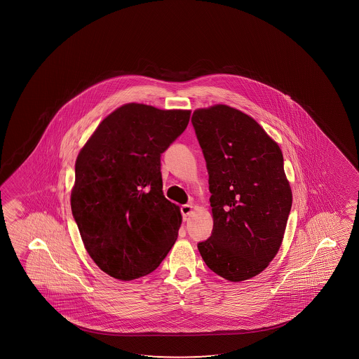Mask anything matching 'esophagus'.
<instances>
[{
	"label": "esophagus",
	"mask_w": 359,
	"mask_h": 359,
	"mask_svg": "<svg viewBox=\"0 0 359 359\" xmlns=\"http://www.w3.org/2000/svg\"><path fill=\"white\" fill-rule=\"evenodd\" d=\"M180 210H182V217L187 218V216L191 215L192 211H194V207H192L191 205H182Z\"/></svg>",
	"instance_id": "34e87169"
}]
</instances>
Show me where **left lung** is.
<instances>
[{
    "label": "left lung",
    "instance_id": "8db88e82",
    "mask_svg": "<svg viewBox=\"0 0 359 359\" xmlns=\"http://www.w3.org/2000/svg\"><path fill=\"white\" fill-rule=\"evenodd\" d=\"M206 159L213 231L202 259L231 282L250 280L277 255L292 207L278 143L254 118L224 104L191 118Z\"/></svg>",
    "mask_w": 359,
    "mask_h": 359
}]
</instances>
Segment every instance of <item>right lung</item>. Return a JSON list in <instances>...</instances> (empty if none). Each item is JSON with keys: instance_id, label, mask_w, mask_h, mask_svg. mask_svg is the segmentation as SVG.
Segmentation results:
<instances>
[{"instance_id": "obj_1", "label": "right lung", "mask_w": 359, "mask_h": 359, "mask_svg": "<svg viewBox=\"0 0 359 359\" xmlns=\"http://www.w3.org/2000/svg\"><path fill=\"white\" fill-rule=\"evenodd\" d=\"M190 114L123 104L79 151L72 215L92 260L116 280L151 273L177 241L182 217L163 195L161 154L184 133Z\"/></svg>"}]
</instances>
